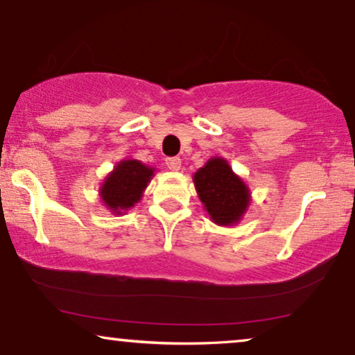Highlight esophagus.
<instances>
[{"label":"esophagus","mask_w":355,"mask_h":355,"mask_svg":"<svg viewBox=\"0 0 355 355\" xmlns=\"http://www.w3.org/2000/svg\"><path fill=\"white\" fill-rule=\"evenodd\" d=\"M165 164H167V167L172 170V172H178V170L182 168V159L178 157H168L165 160Z\"/></svg>","instance_id":"1"}]
</instances>
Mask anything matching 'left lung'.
Returning a JSON list of instances; mask_svg holds the SVG:
<instances>
[{"mask_svg": "<svg viewBox=\"0 0 355 355\" xmlns=\"http://www.w3.org/2000/svg\"><path fill=\"white\" fill-rule=\"evenodd\" d=\"M198 198L217 225H235L243 219L252 193L224 157H211L193 175Z\"/></svg>", "mask_w": 355, "mask_h": 355, "instance_id": "1", "label": "left lung"}]
</instances>
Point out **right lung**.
<instances>
[{
    "mask_svg": "<svg viewBox=\"0 0 355 355\" xmlns=\"http://www.w3.org/2000/svg\"><path fill=\"white\" fill-rule=\"evenodd\" d=\"M155 168L136 159H123L103 178L98 196L112 214L123 216L141 201L143 193L153 180Z\"/></svg>",
    "mask_w": 355,
    "mask_h": 355,
    "instance_id": "obj_1",
    "label": "right lung"
}]
</instances>
